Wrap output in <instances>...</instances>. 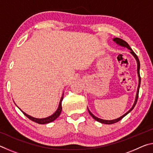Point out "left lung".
I'll return each mask as SVG.
<instances>
[{
	"instance_id": "left-lung-1",
	"label": "left lung",
	"mask_w": 153,
	"mask_h": 153,
	"mask_svg": "<svg viewBox=\"0 0 153 153\" xmlns=\"http://www.w3.org/2000/svg\"><path fill=\"white\" fill-rule=\"evenodd\" d=\"M114 42H115L117 44V45H120L121 46H123V47H126L127 48H128L129 50H130V53L132 55L134 58L136 59V62H137V67H138V69H137V72H138V77H139V83H138V90H137V92H136V99H135V101H134V105L132 106V107H131L130 109H129L128 112H127L126 113L124 114L123 115L121 116V117H119L117 119H115V120H102V119H100V118H98L97 117H96V116H94L93 114L90 112V111H89L88 108V112L90 113V115L92 116V117H93V119H94V120L96 121H98V122L101 123H105V124H113V123H117L119 121H120L121 120H122V119L125 117V116L126 115H128V114L130 112V111H132L133 108H134V107H135V105H136V102H137V100H138V94H139V88H140V81H141V79H140V61L138 59V56H137L135 53L132 51V49L131 48L130 46H129V45L128 43H127L125 40H123L122 39H121V38H113V40Z\"/></svg>"
}]
</instances>
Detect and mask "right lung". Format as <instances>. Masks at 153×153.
<instances>
[{
  "instance_id": "right-lung-1",
  "label": "right lung",
  "mask_w": 153,
  "mask_h": 153,
  "mask_svg": "<svg viewBox=\"0 0 153 153\" xmlns=\"http://www.w3.org/2000/svg\"><path fill=\"white\" fill-rule=\"evenodd\" d=\"M63 99V96H62V97L61 98V100L60 102H59V107L57 108V110H56L55 113H54L53 115L49 116L48 117H46V118H42V119H38V118H35V117H31L30 115H27L25 113H24V111H22V113L24 114V115L26 116L27 118H29L30 120H32L33 121H34V122L37 123H39V124H46V123H48L50 122H52V121H53L54 120H55L56 118H57L59 115H60V114L61 113V111H62V100Z\"/></svg>"
}]
</instances>
